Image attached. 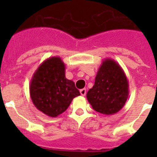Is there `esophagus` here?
I'll use <instances>...</instances> for the list:
<instances>
[{
    "instance_id": "esophagus-1",
    "label": "esophagus",
    "mask_w": 157,
    "mask_h": 157,
    "mask_svg": "<svg viewBox=\"0 0 157 157\" xmlns=\"http://www.w3.org/2000/svg\"><path fill=\"white\" fill-rule=\"evenodd\" d=\"M80 94H81L82 96H83V97H84V96H85L86 94V90L85 88L80 90Z\"/></svg>"
}]
</instances>
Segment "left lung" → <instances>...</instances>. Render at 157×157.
I'll return each mask as SVG.
<instances>
[{
  "mask_svg": "<svg viewBox=\"0 0 157 157\" xmlns=\"http://www.w3.org/2000/svg\"><path fill=\"white\" fill-rule=\"evenodd\" d=\"M128 95V80L123 68L114 59H104L94 86L86 94L89 103L96 112L111 116L123 109Z\"/></svg>",
  "mask_w": 157,
  "mask_h": 157,
  "instance_id": "obj_1",
  "label": "left lung"
}]
</instances>
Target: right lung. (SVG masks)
<instances>
[{
  "label": "right lung",
  "instance_id": "1",
  "mask_svg": "<svg viewBox=\"0 0 157 157\" xmlns=\"http://www.w3.org/2000/svg\"><path fill=\"white\" fill-rule=\"evenodd\" d=\"M79 95L74 82L65 77V64L59 56L43 61L30 83L32 102L49 117H57L65 112L72 100Z\"/></svg>",
  "mask_w": 157,
  "mask_h": 157
}]
</instances>
